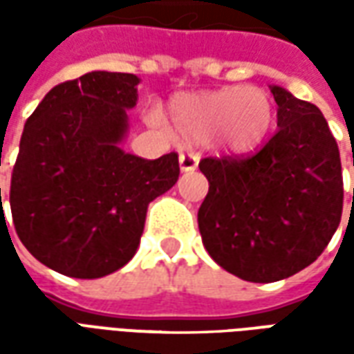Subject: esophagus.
I'll use <instances>...</instances> for the list:
<instances>
[{
	"instance_id": "1",
	"label": "esophagus",
	"mask_w": 354,
	"mask_h": 354,
	"mask_svg": "<svg viewBox=\"0 0 354 354\" xmlns=\"http://www.w3.org/2000/svg\"><path fill=\"white\" fill-rule=\"evenodd\" d=\"M199 155L197 153H182L180 155V169L182 172H192L199 167Z\"/></svg>"
}]
</instances>
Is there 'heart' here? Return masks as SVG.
Returning a JSON list of instances; mask_svg holds the SVG:
<instances>
[{"label": "heart", "instance_id": "obj_1", "mask_svg": "<svg viewBox=\"0 0 354 354\" xmlns=\"http://www.w3.org/2000/svg\"><path fill=\"white\" fill-rule=\"evenodd\" d=\"M176 134L187 142H210L233 151L252 149L266 138L273 124V104L258 87H227L220 91L178 96L169 108ZM149 121L162 127V117Z\"/></svg>", "mask_w": 354, "mask_h": 354}]
</instances>
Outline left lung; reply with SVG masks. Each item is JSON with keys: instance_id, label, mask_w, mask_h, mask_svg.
Masks as SVG:
<instances>
[{"instance_id": "8db88e82", "label": "left lung", "mask_w": 354, "mask_h": 354, "mask_svg": "<svg viewBox=\"0 0 354 354\" xmlns=\"http://www.w3.org/2000/svg\"><path fill=\"white\" fill-rule=\"evenodd\" d=\"M271 93L279 131L269 142L252 155L199 162L208 180L197 214L203 245L248 282L281 281L311 266L343 210L339 149L324 115L286 88Z\"/></svg>"}]
</instances>
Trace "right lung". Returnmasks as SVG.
Returning a JSON list of instances; mask_svg holds the SVG:
<instances>
[{"mask_svg": "<svg viewBox=\"0 0 354 354\" xmlns=\"http://www.w3.org/2000/svg\"><path fill=\"white\" fill-rule=\"evenodd\" d=\"M138 83L85 73L50 88L24 124L7 193L12 223L28 252L66 277L100 279L129 263L147 205L180 176L174 151L149 161L121 149Z\"/></svg>", "mask_w": 354, "mask_h": 354, "instance_id": "right-lung-1", "label": "right lung"}]
</instances>
